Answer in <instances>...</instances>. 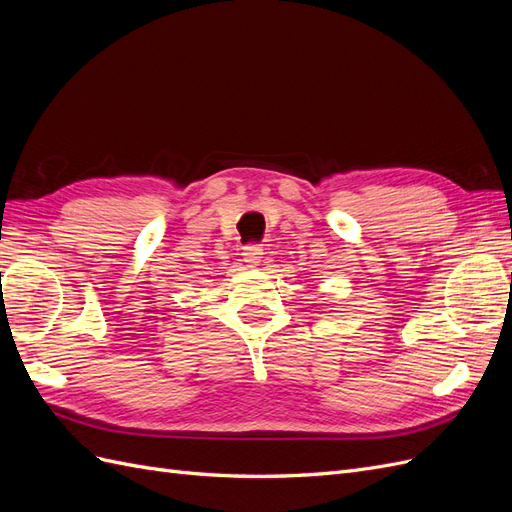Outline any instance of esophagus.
I'll use <instances>...</instances> for the list:
<instances>
[{"label": "esophagus", "instance_id": "34e87169", "mask_svg": "<svg viewBox=\"0 0 512 512\" xmlns=\"http://www.w3.org/2000/svg\"><path fill=\"white\" fill-rule=\"evenodd\" d=\"M262 254H265V252L260 250V245H245V247H243V260H245L250 267L260 265L262 258H265Z\"/></svg>", "mask_w": 512, "mask_h": 512}]
</instances>
